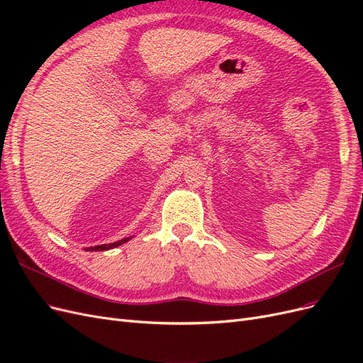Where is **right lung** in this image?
Segmentation results:
<instances>
[{
    "label": "right lung",
    "instance_id": "add662e5",
    "mask_svg": "<svg viewBox=\"0 0 363 363\" xmlns=\"http://www.w3.org/2000/svg\"><path fill=\"white\" fill-rule=\"evenodd\" d=\"M127 240H130V238H125V239H121L118 240V242H113V244H104V245H96V247H87L86 251H104V250H112L118 245H123L125 244Z\"/></svg>",
    "mask_w": 363,
    "mask_h": 363
}]
</instances>
